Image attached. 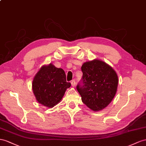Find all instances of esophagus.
<instances>
[{"instance_id":"esophagus-1","label":"esophagus","mask_w":146,"mask_h":146,"mask_svg":"<svg viewBox=\"0 0 146 146\" xmlns=\"http://www.w3.org/2000/svg\"><path fill=\"white\" fill-rule=\"evenodd\" d=\"M71 84H72V86L73 87H74L75 86V84H76V81L75 80H72V81H71Z\"/></svg>"}]
</instances>
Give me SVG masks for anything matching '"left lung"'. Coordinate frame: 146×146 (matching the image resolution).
<instances>
[{
  "label": "left lung",
  "instance_id": "left-lung-1",
  "mask_svg": "<svg viewBox=\"0 0 146 146\" xmlns=\"http://www.w3.org/2000/svg\"><path fill=\"white\" fill-rule=\"evenodd\" d=\"M83 72L76 89L83 102L94 111L101 110L113 100L118 79L115 70L99 60L88 62L81 66Z\"/></svg>",
  "mask_w": 146,
  "mask_h": 146
}]
</instances>
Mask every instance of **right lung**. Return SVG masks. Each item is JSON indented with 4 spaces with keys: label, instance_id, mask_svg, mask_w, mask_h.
I'll list each match as a JSON object with an SVG mask.
<instances>
[{
    "label": "right lung",
    "instance_id": "right-lung-1",
    "mask_svg": "<svg viewBox=\"0 0 146 146\" xmlns=\"http://www.w3.org/2000/svg\"><path fill=\"white\" fill-rule=\"evenodd\" d=\"M32 86L37 102L52 108L62 100L71 83L66 81L64 70L49 64L43 66L37 73Z\"/></svg>",
    "mask_w": 146,
    "mask_h": 146
}]
</instances>
